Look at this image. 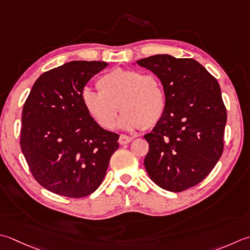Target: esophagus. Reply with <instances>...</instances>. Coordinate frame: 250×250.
Masks as SVG:
<instances>
[{
  "mask_svg": "<svg viewBox=\"0 0 250 250\" xmlns=\"http://www.w3.org/2000/svg\"><path fill=\"white\" fill-rule=\"evenodd\" d=\"M132 140H133V138H131V136L121 134L120 138H119V144H121V145L128 144V143H130V142H131Z\"/></svg>",
  "mask_w": 250,
  "mask_h": 250,
  "instance_id": "obj_1",
  "label": "esophagus"
}]
</instances>
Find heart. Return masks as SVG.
Masks as SVG:
<instances>
[{"mask_svg": "<svg viewBox=\"0 0 250 250\" xmlns=\"http://www.w3.org/2000/svg\"><path fill=\"white\" fill-rule=\"evenodd\" d=\"M97 89H84L82 103L89 115L105 130L114 128L119 106L124 110L119 125L126 130L154 125L166 108L163 83L155 75L134 69H114L102 76Z\"/></svg>", "mask_w": 250, "mask_h": 250, "instance_id": "1", "label": "heart"}]
</instances>
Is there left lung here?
I'll return each instance as SVG.
<instances>
[{"mask_svg":"<svg viewBox=\"0 0 250 250\" xmlns=\"http://www.w3.org/2000/svg\"><path fill=\"white\" fill-rule=\"evenodd\" d=\"M163 83L166 108L150 133L144 159L149 178L161 188L182 192L207 177L223 151L227 109L221 89L192 58L167 54L136 61Z\"/></svg>","mask_w":250,"mask_h":250,"instance_id":"obj_1","label":"left lung"}]
</instances>
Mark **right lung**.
<instances>
[{"label": "right lung", "instance_id": "1", "mask_svg": "<svg viewBox=\"0 0 250 250\" xmlns=\"http://www.w3.org/2000/svg\"><path fill=\"white\" fill-rule=\"evenodd\" d=\"M105 62L75 61L34 82L22 108L21 147L33 178L62 196L85 197L105 178L119 135L96 124L82 103L91 78Z\"/></svg>", "mask_w": 250, "mask_h": 250}]
</instances>
